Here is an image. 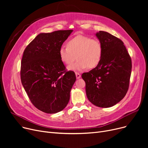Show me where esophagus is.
Listing matches in <instances>:
<instances>
[{"mask_svg": "<svg viewBox=\"0 0 148 148\" xmlns=\"http://www.w3.org/2000/svg\"><path fill=\"white\" fill-rule=\"evenodd\" d=\"M75 75H76V78H77V79H80V77H81V75H80L79 73H75Z\"/></svg>", "mask_w": 148, "mask_h": 148, "instance_id": "34e87169", "label": "esophagus"}]
</instances>
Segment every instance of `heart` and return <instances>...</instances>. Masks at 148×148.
Here are the masks:
<instances>
[{
    "instance_id": "heart-1",
    "label": "heart",
    "mask_w": 148,
    "mask_h": 148,
    "mask_svg": "<svg viewBox=\"0 0 148 148\" xmlns=\"http://www.w3.org/2000/svg\"><path fill=\"white\" fill-rule=\"evenodd\" d=\"M103 53V46L98 40L81 34L69 39L66 47H62L59 51L60 60L67 65L72 64L76 56L75 63L68 67L74 71L95 68L102 59Z\"/></svg>"
}]
</instances>
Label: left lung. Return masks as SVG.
<instances>
[{
  "label": "left lung",
  "mask_w": 148,
  "mask_h": 148,
  "mask_svg": "<svg viewBox=\"0 0 148 148\" xmlns=\"http://www.w3.org/2000/svg\"><path fill=\"white\" fill-rule=\"evenodd\" d=\"M97 37L103 46L99 64L82 77L86 83L89 101L99 107L114 106L125 96L129 88L132 62L128 52L120 39L99 31Z\"/></svg>",
  "instance_id": "8db88e82"
}]
</instances>
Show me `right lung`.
Instances as JSON below:
<instances>
[{
    "label": "right lung",
    "mask_w": 148,
    "mask_h": 148,
    "mask_svg": "<svg viewBox=\"0 0 148 148\" xmlns=\"http://www.w3.org/2000/svg\"><path fill=\"white\" fill-rule=\"evenodd\" d=\"M73 30L38 35L26 47L21 62V81L33 105L46 113H56L68 104L76 77L66 71L59 49Z\"/></svg>",
    "instance_id": "obj_1"
}]
</instances>
